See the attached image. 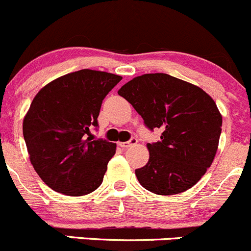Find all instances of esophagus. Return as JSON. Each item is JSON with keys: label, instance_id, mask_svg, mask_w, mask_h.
I'll return each mask as SVG.
<instances>
[{"label": "esophagus", "instance_id": "34e87169", "mask_svg": "<svg viewBox=\"0 0 251 251\" xmlns=\"http://www.w3.org/2000/svg\"><path fill=\"white\" fill-rule=\"evenodd\" d=\"M138 143V139L137 138H132V139L129 140V142H123V143H119V147L122 148V149H127V148L129 147H133V145H135Z\"/></svg>", "mask_w": 251, "mask_h": 251}]
</instances>
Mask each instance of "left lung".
<instances>
[{
    "instance_id": "8db88e82",
    "label": "left lung",
    "mask_w": 251,
    "mask_h": 251,
    "mask_svg": "<svg viewBox=\"0 0 251 251\" xmlns=\"http://www.w3.org/2000/svg\"><path fill=\"white\" fill-rule=\"evenodd\" d=\"M160 142L147 144L149 160L135 170L140 185L156 195L185 192L213 163L222 132V114L201 87L168 74H144L118 90Z\"/></svg>"
}]
</instances>
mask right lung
<instances>
[{
	"instance_id": "obj_1",
	"label": "right lung",
	"mask_w": 251,
	"mask_h": 251,
	"mask_svg": "<svg viewBox=\"0 0 251 251\" xmlns=\"http://www.w3.org/2000/svg\"><path fill=\"white\" fill-rule=\"evenodd\" d=\"M122 76L83 70L40 88L23 119V137L35 173L51 190L85 196L100 187L117 145L91 140L102 101Z\"/></svg>"
}]
</instances>
